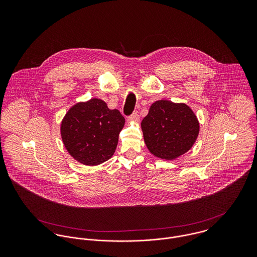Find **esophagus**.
I'll return each mask as SVG.
<instances>
[{"instance_id": "1", "label": "esophagus", "mask_w": 257, "mask_h": 257, "mask_svg": "<svg viewBox=\"0 0 257 257\" xmlns=\"http://www.w3.org/2000/svg\"><path fill=\"white\" fill-rule=\"evenodd\" d=\"M139 119H140V116L138 112H133L130 116H127L128 121H139Z\"/></svg>"}]
</instances>
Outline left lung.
Here are the masks:
<instances>
[{"label":"left lung","instance_id":"obj_1","mask_svg":"<svg viewBox=\"0 0 257 257\" xmlns=\"http://www.w3.org/2000/svg\"><path fill=\"white\" fill-rule=\"evenodd\" d=\"M142 130L148 150L156 157L172 160L193 147L200 124L186 104L160 100L151 105Z\"/></svg>","mask_w":257,"mask_h":257}]
</instances>
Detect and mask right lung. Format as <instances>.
<instances>
[{
    "instance_id": "1",
    "label": "right lung",
    "mask_w": 257,
    "mask_h": 257,
    "mask_svg": "<svg viewBox=\"0 0 257 257\" xmlns=\"http://www.w3.org/2000/svg\"><path fill=\"white\" fill-rule=\"evenodd\" d=\"M124 117L110 110L100 99L77 103L61 122V138L69 154L85 165H98L110 159L117 146Z\"/></svg>"
}]
</instances>
